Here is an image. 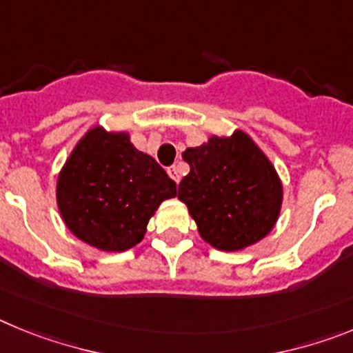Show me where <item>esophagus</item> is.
<instances>
[{"mask_svg": "<svg viewBox=\"0 0 353 353\" xmlns=\"http://www.w3.org/2000/svg\"><path fill=\"white\" fill-rule=\"evenodd\" d=\"M168 174H170L171 180H174V182H176V183L180 182V174H179V170H176V166H170V168H168Z\"/></svg>", "mask_w": 353, "mask_h": 353, "instance_id": "1", "label": "esophagus"}]
</instances>
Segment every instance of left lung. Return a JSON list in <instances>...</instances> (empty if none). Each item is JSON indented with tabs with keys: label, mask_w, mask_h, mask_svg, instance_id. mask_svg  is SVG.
<instances>
[{
	"label": "left lung",
	"mask_w": 353,
	"mask_h": 353,
	"mask_svg": "<svg viewBox=\"0 0 353 353\" xmlns=\"http://www.w3.org/2000/svg\"><path fill=\"white\" fill-rule=\"evenodd\" d=\"M182 157L191 171L180 182L179 199L205 242L219 251H240L269 235L281 212L283 183L244 130L212 136Z\"/></svg>",
	"instance_id": "8db88e82"
}]
</instances>
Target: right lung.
Instances as JSON below:
<instances>
[{
    "mask_svg": "<svg viewBox=\"0 0 353 353\" xmlns=\"http://www.w3.org/2000/svg\"><path fill=\"white\" fill-rule=\"evenodd\" d=\"M176 183L127 132L93 127L79 139L56 183L61 219L84 244L121 252L139 244L146 224Z\"/></svg>",
    "mask_w": 353,
    "mask_h": 353,
    "instance_id": "1",
    "label": "right lung"
}]
</instances>
